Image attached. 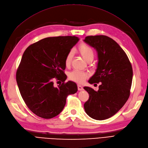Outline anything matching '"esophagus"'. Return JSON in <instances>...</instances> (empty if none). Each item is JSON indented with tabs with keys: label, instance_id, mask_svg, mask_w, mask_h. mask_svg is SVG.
I'll return each mask as SVG.
<instances>
[{
	"label": "esophagus",
	"instance_id": "34e87169",
	"mask_svg": "<svg viewBox=\"0 0 148 148\" xmlns=\"http://www.w3.org/2000/svg\"><path fill=\"white\" fill-rule=\"evenodd\" d=\"M78 89L79 91H82L83 89V87L82 86V85H79V84H78Z\"/></svg>",
	"mask_w": 148,
	"mask_h": 148
}]
</instances>
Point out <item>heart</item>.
Listing matches in <instances>:
<instances>
[{
  "label": "heart",
  "instance_id": "obj_1",
  "mask_svg": "<svg viewBox=\"0 0 148 148\" xmlns=\"http://www.w3.org/2000/svg\"><path fill=\"white\" fill-rule=\"evenodd\" d=\"M78 51L79 53L83 59L86 62H89V60H92L95 57V52L92 47L89 46L87 44L82 43L78 47ZM73 57L72 52H70L66 55L65 60V64L66 66H69L71 64V59ZM88 77V74L86 72H84L82 71H79L78 70H75L69 73V78L79 83H83L85 79Z\"/></svg>",
  "mask_w": 148,
  "mask_h": 148
}]
</instances>
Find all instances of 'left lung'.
<instances>
[{"mask_svg":"<svg viewBox=\"0 0 148 148\" xmlns=\"http://www.w3.org/2000/svg\"><path fill=\"white\" fill-rule=\"evenodd\" d=\"M84 41L97 52V69L88 82H101L97 91L84 87L89 95L84 108L92 119L106 120L112 117L127 101L132 83V66L126 53L112 38L89 36Z\"/></svg>","mask_w":148,"mask_h":148,"instance_id":"8db88e82","label":"left lung"}]
</instances>
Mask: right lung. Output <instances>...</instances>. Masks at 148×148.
<instances>
[{
	"instance_id": "add662e5",
	"label": "right lung",
	"mask_w": 148,
	"mask_h": 148,
	"mask_svg": "<svg viewBox=\"0 0 148 148\" xmlns=\"http://www.w3.org/2000/svg\"><path fill=\"white\" fill-rule=\"evenodd\" d=\"M79 41L76 36L42 39L27 47L16 79L21 96L30 110L43 119H52L64 109L66 97L78 91L75 82L64 83L66 55ZM54 78L63 82L53 86Z\"/></svg>"
}]
</instances>
